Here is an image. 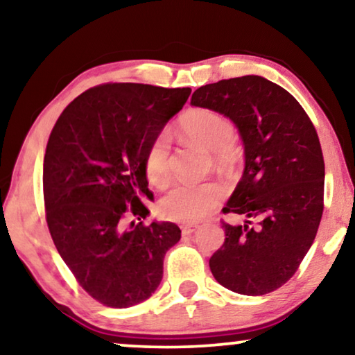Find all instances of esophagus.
Instances as JSON below:
<instances>
[{"instance_id": "esophagus-1", "label": "esophagus", "mask_w": 355, "mask_h": 355, "mask_svg": "<svg viewBox=\"0 0 355 355\" xmlns=\"http://www.w3.org/2000/svg\"><path fill=\"white\" fill-rule=\"evenodd\" d=\"M198 230V225H183L182 226V232H183V236H189V234H193V232Z\"/></svg>"}]
</instances>
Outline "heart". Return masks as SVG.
I'll return each instance as SVG.
<instances>
[{"label":"heart","instance_id":"heart-1","mask_svg":"<svg viewBox=\"0 0 355 355\" xmlns=\"http://www.w3.org/2000/svg\"><path fill=\"white\" fill-rule=\"evenodd\" d=\"M178 135L189 144L214 153L220 166L234 161L232 146L234 127L223 114L209 108H194L178 121ZM171 144L166 134L151 141L145 157V173L150 183L162 187L171 175ZM223 198V189L216 183L175 184L162 196L159 211L164 218L178 223H196L210 215Z\"/></svg>","mask_w":355,"mask_h":355}]
</instances>
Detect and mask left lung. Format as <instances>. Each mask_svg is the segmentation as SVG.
Masks as SVG:
<instances>
[{
    "label": "left lung",
    "instance_id": "obj_1",
    "mask_svg": "<svg viewBox=\"0 0 355 355\" xmlns=\"http://www.w3.org/2000/svg\"><path fill=\"white\" fill-rule=\"evenodd\" d=\"M191 105L230 118L244 146V172L223 211L245 220L221 226L225 244L210 257V271L231 292H274L303 261L324 211L317 132L292 94L257 75L205 84Z\"/></svg>",
    "mask_w": 355,
    "mask_h": 355
}]
</instances>
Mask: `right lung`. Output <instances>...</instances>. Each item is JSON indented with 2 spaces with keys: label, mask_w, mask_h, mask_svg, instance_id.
Segmentation results:
<instances>
[{
  "label": "right lung",
  "mask_w": 355,
  "mask_h": 355,
  "mask_svg": "<svg viewBox=\"0 0 355 355\" xmlns=\"http://www.w3.org/2000/svg\"><path fill=\"white\" fill-rule=\"evenodd\" d=\"M191 94L189 87L113 83L89 89L63 110L44 155L42 189L52 241L94 300L130 308L162 280L164 255L182 237L175 223L153 221L144 200L145 157ZM135 216L125 228V218Z\"/></svg>",
  "instance_id": "add662e5"
}]
</instances>
